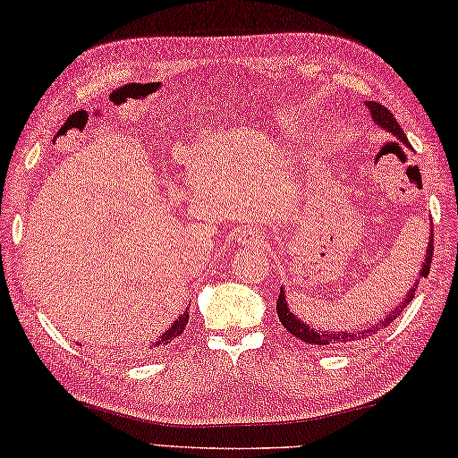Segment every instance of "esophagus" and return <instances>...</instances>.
<instances>
[{
	"mask_svg": "<svg viewBox=\"0 0 458 458\" xmlns=\"http://www.w3.org/2000/svg\"><path fill=\"white\" fill-rule=\"evenodd\" d=\"M253 243H258V237H253Z\"/></svg>",
	"mask_w": 458,
	"mask_h": 458,
	"instance_id": "esophagus-1",
	"label": "esophagus"
}]
</instances>
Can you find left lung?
Here are the masks:
<instances>
[{
	"label": "left lung",
	"instance_id": "8db88e82",
	"mask_svg": "<svg viewBox=\"0 0 458 458\" xmlns=\"http://www.w3.org/2000/svg\"><path fill=\"white\" fill-rule=\"evenodd\" d=\"M366 106L370 108V114H372V120L376 123V126L384 128V131L390 132L392 136H394V139H398L400 142L406 144V147L411 148V142H408L404 131H403V128H400L394 114H392L388 108H384L382 104H378V102H366ZM432 250H435V247H432V221H430L428 247H427V255H424V261H422V269H420V274H419V279L428 276L430 263H432ZM419 279H416V282L411 285V290H408L406 298L400 301V306H396L394 310L390 311L388 316H384L382 319H378V322H374V326L368 327V330H358V332H335L334 330V332H330V330H319V327L311 326L308 322H303V319H300L290 310V303H287V300H285L284 287H282V290H279V298H277V306H276L277 308V318H279V322L284 324V327H285L287 332H290L292 335H295V338L301 340V342L311 344V346H326V348L327 346H330V348L332 346H342V344H346V342L364 340V338H368V335L380 332V330H384V327H388L392 322H394V319L400 314H403L408 303L414 300V292L419 290Z\"/></svg>",
	"mask_w": 458,
	"mask_h": 458
}]
</instances>
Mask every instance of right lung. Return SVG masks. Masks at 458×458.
<instances>
[{
  "label": "right lung",
  "instance_id": "obj_1",
  "mask_svg": "<svg viewBox=\"0 0 458 458\" xmlns=\"http://www.w3.org/2000/svg\"><path fill=\"white\" fill-rule=\"evenodd\" d=\"M187 324H189V311L184 310L182 314L174 319V322L166 327L165 330V334L163 335H158V340L155 342V346L158 348V346H168V344L171 342H174L176 338H179V335L184 332V327H187Z\"/></svg>",
  "mask_w": 458,
  "mask_h": 458
}]
</instances>
